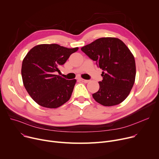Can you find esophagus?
Wrapping results in <instances>:
<instances>
[{"mask_svg":"<svg viewBox=\"0 0 159 159\" xmlns=\"http://www.w3.org/2000/svg\"><path fill=\"white\" fill-rule=\"evenodd\" d=\"M80 81H81V82H84V83H88V82H89V80H85V79H80Z\"/></svg>","mask_w":159,"mask_h":159,"instance_id":"obj_1","label":"esophagus"}]
</instances>
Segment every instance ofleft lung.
I'll return each mask as SVG.
<instances>
[{"label": "left lung", "mask_w": 159, "mask_h": 159, "mask_svg": "<svg viewBox=\"0 0 159 159\" xmlns=\"http://www.w3.org/2000/svg\"><path fill=\"white\" fill-rule=\"evenodd\" d=\"M81 50L103 70L99 90L94 100L103 106L120 104L129 96L134 86L136 68L129 48L116 38H101L81 48Z\"/></svg>", "instance_id": "8db88e82"}]
</instances>
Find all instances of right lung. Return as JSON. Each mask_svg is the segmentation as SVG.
I'll list each match as a JSON object with an SVG mask.
<instances>
[{
    "mask_svg": "<svg viewBox=\"0 0 159 159\" xmlns=\"http://www.w3.org/2000/svg\"><path fill=\"white\" fill-rule=\"evenodd\" d=\"M78 49L41 44L27 53L22 61V80L27 93L38 105L55 109L70 100L76 79L66 80L56 73Z\"/></svg>",
    "mask_w": 159,
    "mask_h": 159,
    "instance_id": "1",
    "label": "right lung"
}]
</instances>
